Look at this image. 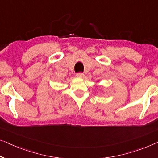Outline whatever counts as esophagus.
<instances>
[{"label": "esophagus", "instance_id": "1", "mask_svg": "<svg viewBox=\"0 0 158 158\" xmlns=\"http://www.w3.org/2000/svg\"><path fill=\"white\" fill-rule=\"evenodd\" d=\"M77 77H79V78H84V74H83V73H77V74H76Z\"/></svg>", "mask_w": 158, "mask_h": 158}]
</instances>
